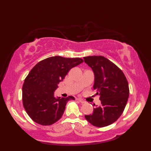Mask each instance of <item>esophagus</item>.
Instances as JSON below:
<instances>
[{
  "label": "esophagus",
  "mask_w": 151,
  "mask_h": 151,
  "mask_svg": "<svg viewBox=\"0 0 151 151\" xmlns=\"http://www.w3.org/2000/svg\"><path fill=\"white\" fill-rule=\"evenodd\" d=\"M78 100L79 101V102H80V103H81L82 104H83V103H85L86 102L83 100V99H78Z\"/></svg>",
  "instance_id": "esophagus-1"
}]
</instances>
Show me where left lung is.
Masks as SVG:
<instances>
[{"label": "left lung", "mask_w": 151, "mask_h": 151, "mask_svg": "<svg viewBox=\"0 0 151 151\" xmlns=\"http://www.w3.org/2000/svg\"><path fill=\"white\" fill-rule=\"evenodd\" d=\"M84 59L93 70V88L101 101L93 114L85 115V119L94 127L109 126L124 111L129 96V83L123 72L103 56H89Z\"/></svg>", "instance_id": "left-lung-1"}]
</instances>
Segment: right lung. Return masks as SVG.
<instances>
[{
    "label": "right lung",
    "mask_w": 151,
    "mask_h": 151,
    "mask_svg": "<svg viewBox=\"0 0 151 151\" xmlns=\"http://www.w3.org/2000/svg\"><path fill=\"white\" fill-rule=\"evenodd\" d=\"M83 62L81 58L49 57L38 63L22 86V104L28 115L37 123L47 126L58 121L73 96L55 98L54 92L71 68Z\"/></svg>",
    "instance_id": "obj_1"
}]
</instances>
